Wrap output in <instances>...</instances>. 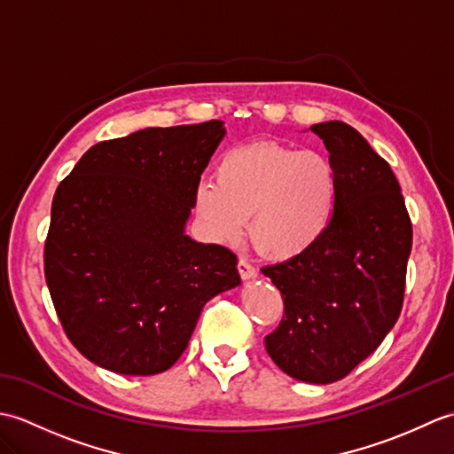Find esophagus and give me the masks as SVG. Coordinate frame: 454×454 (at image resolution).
I'll use <instances>...</instances> for the list:
<instances>
[{"instance_id":"34e87169","label":"esophagus","mask_w":454,"mask_h":454,"mask_svg":"<svg viewBox=\"0 0 454 454\" xmlns=\"http://www.w3.org/2000/svg\"><path fill=\"white\" fill-rule=\"evenodd\" d=\"M238 271H239V277H242L244 281H249V278H254L257 275L255 267L252 263H247L246 259H239V262H238Z\"/></svg>"}]
</instances>
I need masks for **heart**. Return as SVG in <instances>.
<instances>
[{"label":"heart","mask_w":454,"mask_h":454,"mask_svg":"<svg viewBox=\"0 0 454 454\" xmlns=\"http://www.w3.org/2000/svg\"><path fill=\"white\" fill-rule=\"evenodd\" d=\"M340 177L320 152L277 142H249L222 153L215 183L195 191V215L220 244L249 238L263 255L288 262L310 252L330 230Z\"/></svg>","instance_id":"1"}]
</instances>
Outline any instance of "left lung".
I'll return each instance as SVG.
<instances>
[{
  "label": "left lung",
  "mask_w": 454,
  "mask_h": 454,
  "mask_svg": "<svg viewBox=\"0 0 454 454\" xmlns=\"http://www.w3.org/2000/svg\"><path fill=\"white\" fill-rule=\"evenodd\" d=\"M330 152L340 199L310 252L263 267L285 316L265 337L275 364L296 380L330 384L364 361L396 324L411 252V222L388 161L347 122L310 127Z\"/></svg>",
  "instance_id": "8db88e82"
}]
</instances>
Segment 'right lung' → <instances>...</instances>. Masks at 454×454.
<instances>
[{
  "label": "right lung",
  "mask_w": 454,
  "mask_h": 454,
  "mask_svg": "<svg viewBox=\"0 0 454 454\" xmlns=\"http://www.w3.org/2000/svg\"><path fill=\"white\" fill-rule=\"evenodd\" d=\"M222 121L99 142L56 189L44 275L66 335L101 369L148 376L187 349L202 308L242 285L238 257L187 232Z\"/></svg>",
  "instance_id": "right-lung-1"
}]
</instances>
